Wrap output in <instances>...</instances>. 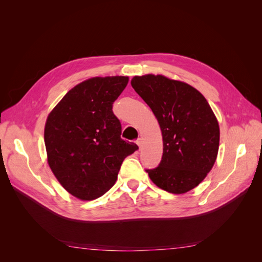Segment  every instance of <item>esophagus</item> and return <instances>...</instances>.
I'll return each instance as SVG.
<instances>
[{
  "mask_svg": "<svg viewBox=\"0 0 262 262\" xmlns=\"http://www.w3.org/2000/svg\"><path fill=\"white\" fill-rule=\"evenodd\" d=\"M142 143H143V140H142V138H139V139L137 140V144H138V145L141 147Z\"/></svg>",
  "mask_w": 262,
  "mask_h": 262,
  "instance_id": "34e87169",
  "label": "esophagus"
}]
</instances>
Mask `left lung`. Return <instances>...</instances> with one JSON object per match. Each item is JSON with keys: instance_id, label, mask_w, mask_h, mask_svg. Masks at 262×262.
I'll return each instance as SVG.
<instances>
[{"instance_id": "obj_1", "label": "left lung", "mask_w": 262, "mask_h": 262, "mask_svg": "<svg viewBox=\"0 0 262 262\" xmlns=\"http://www.w3.org/2000/svg\"><path fill=\"white\" fill-rule=\"evenodd\" d=\"M131 85L152 109L163 136V156L146 169L154 184L180 194L195 188L216 161L220 128L203 95L187 83L163 75L134 76Z\"/></svg>"}]
</instances>
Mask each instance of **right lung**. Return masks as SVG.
<instances>
[{
	"instance_id": "1",
	"label": "right lung",
	"mask_w": 262,
	"mask_h": 262,
	"mask_svg": "<svg viewBox=\"0 0 262 262\" xmlns=\"http://www.w3.org/2000/svg\"><path fill=\"white\" fill-rule=\"evenodd\" d=\"M126 76L93 77L69 91L47 118L48 164L69 193L81 200L105 194L118 178L124 158L139 146L121 139L114 101Z\"/></svg>"
}]
</instances>
